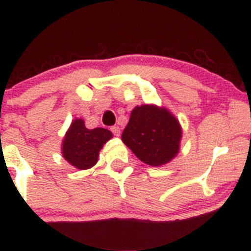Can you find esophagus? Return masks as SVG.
<instances>
[{"instance_id":"34e87169","label":"esophagus","mask_w":251,"mask_h":251,"mask_svg":"<svg viewBox=\"0 0 251 251\" xmlns=\"http://www.w3.org/2000/svg\"><path fill=\"white\" fill-rule=\"evenodd\" d=\"M111 132L112 133H113L114 135H116V137H119L120 135V128H119V126H112L111 128Z\"/></svg>"}]
</instances>
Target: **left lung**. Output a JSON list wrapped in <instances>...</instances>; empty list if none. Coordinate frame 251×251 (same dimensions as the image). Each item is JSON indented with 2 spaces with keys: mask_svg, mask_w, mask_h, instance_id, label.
<instances>
[{
  "mask_svg": "<svg viewBox=\"0 0 251 251\" xmlns=\"http://www.w3.org/2000/svg\"><path fill=\"white\" fill-rule=\"evenodd\" d=\"M179 123L166 108L143 105L131 112L122 140L144 163L151 166L169 163L179 150Z\"/></svg>",
  "mask_w": 251,
  "mask_h": 251,
  "instance_id": "1",
  "label": "left lung"
}]
</instances>
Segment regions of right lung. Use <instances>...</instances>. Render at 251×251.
<instances>
[{"label":"right lung","mask_w":251,"mask_h":251,"mask_svg":"<svg viewBox=\"0 0 251 251\" xmlns=\"http://www.w3.org/2000/svg\"><path fill=\"white\" fill-rule=\"evenodd\" d=\"M112 138V133L106 128H86L82 119L72 123L62 144V154L65 159L80 170H86L96 165L99 151L102 145Z\"/></svg>","instance_id":"right-lung-1"}]
</instances>
